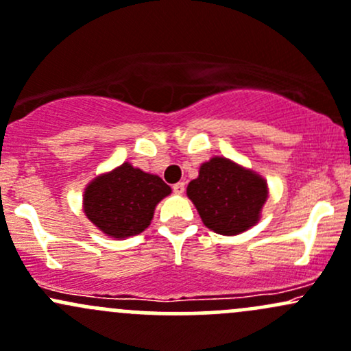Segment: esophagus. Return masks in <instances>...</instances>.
<instances>
[{"mask_svg": "<svg viewBox=\"0 0 351 351\" xmlns=\"http://www.w3.org/2000/svg\"><path fill=\"white\" fill-rule=\"evenodd\" d=\"M172 191H174L177 195H182L184 191H186V184L177 182V184H174V186H172Z\"/></svg>", "mask_w": 351, "mask_h": 351, "instance_id": "34e87169", "label": "esophagus"}]
</instances>
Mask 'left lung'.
I'll return each instance as SVG.
<instances>
[{"label": "left lung", "instance_id": "1", "mask_svg": "<svg viewBox=\"0 0 351 351\" xmlns=\"http://www.w3.org/2000/svg\"><path fill=\"white\" fill-rule=\"evenodd\" d=\"M269 189L263 176L226 157H210L187 186L206 228L222 236L247 231L261 219Z\"/></svg>", "mask_w": 351, "mask_h": 351}]
</instances>
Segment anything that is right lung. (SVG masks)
I'll return each instance as SVG.
<instances>
[{"label":"right lung","mask_w":351,"mask_h":351,"mask_svg":"<svg viewBox=\"0 0 351 351\" xmlns=\"http://www.w3.org/2000/svg\"><path fill=\"white\" fill-rule=\"evenodd\" d=\"M172 189L159 176L123 162L86 184L84 213L105 236L127 239L144 232L154 210Z\"/></svg>","instance_id":"right-lung-1"}]
</instances>
